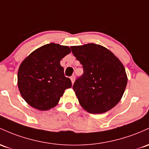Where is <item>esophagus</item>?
Instances as JSON below:
<instances>
[{"label": "esophagus", "instance_id": "esophagus-1", "mask_svg": "<svg viewBox=\"0 0 149 149\" xmlns=\"http://www.w3.org/2000/svg\"><path fill=\"white\" fill-rule=\"evenodd\" d=\"M75 79H76V77H75V76H71V82H72V84H73V83H74Z\"/></svg>", "mask_w": 149, "mask_h": 149}]
</instances>
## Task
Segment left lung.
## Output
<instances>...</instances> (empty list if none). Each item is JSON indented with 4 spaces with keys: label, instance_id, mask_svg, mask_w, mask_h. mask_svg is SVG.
<instances>
[{
    "label": "left lung",
    "instance_id": "8db88e82",
    "mask_svg": "<svg viewBox=\"0 0 149 149\" xmlns=\"http://www.w3.org/2000/svg\"><path fill=\"white\" fill-rule=\"evenodd\" d=\"M71 49L83 68V75L73 86L81 107L92 114L104 113L113 108L120 101L127 84L122 62L109 49L96 44Z\"/></svg>",
    "mask_w": 149,
    "mask_h": 149
}]
</instances>
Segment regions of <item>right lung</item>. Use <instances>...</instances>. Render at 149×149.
I'll return each mask as SVG.
<instances>
[{"mask_svg": "<svg viewBox=\"0 0 149 149\" xmlns=\"http://www.w3.org/2000/svg\"><path fill=\"white\" fill-rule=\"evenodd\" d=\"M71 52L67 46L45 45L32 52L21 63L17 86L23 99L34 108L48 110L58 104L64 91L71 87L60 61Z\"/></svg>", "mask_w": 149, "mask_h": 149, "instance_id": "add662e5", "label": "right lung"}]
</instances>
